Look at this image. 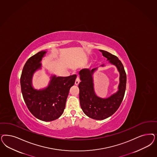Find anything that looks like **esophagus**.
Instances as JSON below:
<instances>
[{"instance_id": "obj_1", "label": "esophagus", "mask_w": 157, "mask_h": 157, "mask_svg": "<svg viewBox=\"0 0 157 157\" xmlns=\"http://www.w3.org/2000/svg\"><path fill=\"white\" fill-rule=\"evenodd\" d=\"M79 83H80V79H79V78L77 77L76 81H75V85H76V86H78V85L79 84Z\"/></svg>"}]
</instances>
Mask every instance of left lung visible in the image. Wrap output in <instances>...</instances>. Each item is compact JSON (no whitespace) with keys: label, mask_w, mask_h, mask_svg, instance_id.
I'll list each match as a JSON object with an SVG mask.
<instances>
[{"label":"left lung","mask_w":157,"mask_h":157,"mask_svg":"<svg viewBox=\"0 0 157 157\" xmlns=\"http://www.w3.org/2000/svg\"><path fill=\"white\" fill-rule=\"evenodd\" d=\"M107 61L114 65L120 73V82L118 90L111 95L106 98L96 95L94 88V75L98 67L92 69H83L79 71L81 82L78 84L80 90L79 99L80 106L84 114L90 118L102 120L112 116L119 108L123 100L127 83V75L121 62L116 56L109 52L99 50ZM101 67L105 65H101Z\"/></svg>","instance_id":"obj_1"}]
</instances>
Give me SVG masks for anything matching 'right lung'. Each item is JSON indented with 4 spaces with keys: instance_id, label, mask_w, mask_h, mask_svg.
<instances>
[{
    "instance_id": "obj_1",
    "label": "right lung",
    "mask_w": 157,
    "mask_h": 157,
    "mask_svg": "<svg viewBox=\"0 0 157 157\" xmlns=\"http://www.w3.org/2000/svg\"><path fill=\"white\" fill-rule=\"evenodd\" d=\"M46 53V51H41L28 59L22 70L20 83L23 98L30 113L37 119L48 122L56 120L63 114L70 88L75 84L77 76L51 75L47 86L35 89L32 84L33 76L41 69V61Z\"/></svg>"
}]
</instances>
